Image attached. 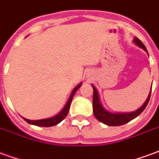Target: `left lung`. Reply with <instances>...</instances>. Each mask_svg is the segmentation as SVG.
I'll use <instances>...</instances> for the list:
<instances>
[{"label": "left lung", "mask_w": 159, "mask_h": 159, "mask_svg": "<svg viewBox=\"0 0 159 159\" xmlns=\"http://www.w3.org/2000/svg\"><path fill=\"white\" fill-rule=\"evenodd\" d=\"M134 42L136 44L138 47H140L142 49H144L146 52H147V50L146 48V47L144 46V44L141 42L140 40H139L137 37H135L134 39ZM93 89V112L94 117H96L97 120H99L101 123L107 124L108 126H120V125H123L125 123H129V121L133 120L134 118H135L138 117L144 110L145 108L147 107V104L149 102L151 97V89L150 93L149 95L147 97L146 102L143 104V106L140 107L138 110L132 111V112H124V113H112L107 111L103 107H102V104L100 103V97H99V93L95 89V87L92 85Z\"/></svg>", "instance_id": "8db88e82"}]
</instances>
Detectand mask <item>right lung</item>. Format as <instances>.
<instances>
[{
    "label": "right lung",
    "mask_w": 159,
    "mask_h": 159,
    "mask_svg": "<svg viewBox=\"0 0 159 159\" xmlns=\"http://www.w3.org/2000/svg\"><path fill=\"white\" fill-rule=\"evenodd\" d=\"M82 86V83H79L77 86L73 89L72 93L70 96L69 100L66 103V107L63 108V110L59 112V114H57L56 116L52 117H50V118H46V119H41V120H29L26 119L25 117H23V119L25 120L26 122L30 124H32V125H36V126H41V127H52L54 126V125H57L58 123H59L61 121L65 119V117L67 116L68 114V111H69L70 106V103H71V100L73 99V96L74 94L76 92V90L79 89L80 87Z\"/></svg>",
    "instance_id": "1"
}]
</instances>
